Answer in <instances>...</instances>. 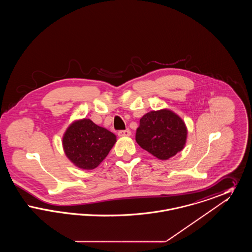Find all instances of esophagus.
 <instances>
[{"instance_id": "obj_1", "label": "esophagus", "mask_w": 252, "mask_h": 252, "mask_svg": "<svg viewBox=\"0 0 252 252\" xmlns=\"http://www.w3.org/2000/svg\"><path fill=\"white\" fill-rule=\"evenodd\" d=\"M118 135L120 137H127V136H130L131 135V132L129 129H126V130H119L118 131Z\"/></svg>"}]
</instances>
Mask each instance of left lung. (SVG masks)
I'll return each mask as SVG.
<instances>
[{
	"mask_svg": "<svg viewBox=\"0 0 252 252\" xmlns=\"http://www.w3.org/2000/svg\"><path fill=\"white\" fill-rule=\"evenodd\" d=\"M187 129L184 122L171 110L146 113L136 130V142L159 159H168L182 150Z\"/></svg>",
	"mask_w": 252,
	"mask_h": 252,
	"instance_id": "1",
	"label": "left lung"
}]
</instances>
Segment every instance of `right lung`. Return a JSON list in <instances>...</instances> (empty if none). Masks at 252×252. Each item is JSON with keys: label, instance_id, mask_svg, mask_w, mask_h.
Returning a JSON list of instances; mask_svg holds the SVG:
<instances>
[{"label": "right lung", "instance_id": "add662e5", "mask_svg": "<svg viewBox=\"0 0 252 252\" xmlns=\"http://www.w3.org/2000/svg\"><path fill=\"white\" fill-rule=\"evenodd\" d=\"M116 143V136L90 119L76 121L65 132L63 148L77 167L92 170L108 156Z\"/></svg>", "mask_w": 252, "mask_h": 252}]
</instances>
